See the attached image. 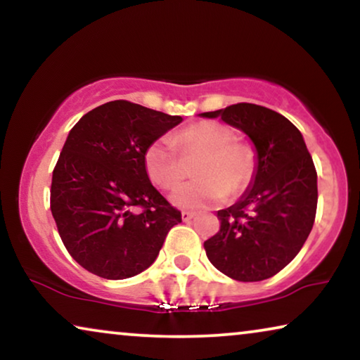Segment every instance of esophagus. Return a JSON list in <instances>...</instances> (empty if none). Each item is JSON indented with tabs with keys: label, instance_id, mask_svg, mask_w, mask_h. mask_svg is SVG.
<instances>
[{
	"label": "esophagus",
	"instance_id": "1",
	"mask_svg": "<svg viewBox=\"0 0 360 360\" xmlns=\"http://www.w3.org/2000/svg\"><path fill=\"white\" fill-rule=\"evenodd\" d=\"M191 218H195V211H181V219L190 221Z\"/></svg>",
	"mask_w": 360,
	"mask_h": 360
}]
</instances>
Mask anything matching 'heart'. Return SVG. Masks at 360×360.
Segmentation results:
<instances>
[{"label":"heart","instance_id":"b5f03b06","mask_svg":"<svg viewBox=\"0 0 360 360\" xmlns=\"http://www.w3.org/2000/svg\"><path fill=\"white\" fill-rule=\"evenodd\" d=\"M184 159H193L196 176L172 193V203L180 208H205L243 191L254 179L257 157L252 146L236 141L234 131L218 121H198L176 132L172 139ZM144 170L152 184L172 190L184 180L181 159L167 141H154L146 147Z\"/></svg>","mask_w":360,"mask_h":360}]
</instances>
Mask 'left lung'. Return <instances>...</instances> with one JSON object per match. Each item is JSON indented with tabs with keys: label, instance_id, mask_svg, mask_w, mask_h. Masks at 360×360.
Wrapping results in <instances>:
<instances>
[{
	"label": "left lung",
	"instance_id": "8db88e82",
	"mask_svg": "<svg viewBox=\"0 0 360 360\" xmlns=\"http://www.w3.org/2000/svg\"><path fill=\"white\" fill-rule=\"evenodd\" d=\"M203 116H221L257 149L252 188L218 211L219 231L205 240L206 255L219 272L239 282L274 277L303 248L316 216V169L302 132L280 112L252 103Z\"/></svg>",
	"mask_w": 360,
	"mask_h": 360
}]
</instances>
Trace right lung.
<instances>
[{
  "instance_id": "right-lung-1",
  "label": "right lung",
  "mask_w": 360,
  "mask_h": 360,
  "mask_svg": "<svg viewBox=\"0 0 360 360\" xmlns=\"http://www.w3.org/2000/svg\"><path fill=\"white\" fill-rule=\"evenodd\" d=\"M180 116L126 100L105 103L72 127L52 174L51 211L68 254L108 280L150 267L181 223L144 170L146 147Z\"/></svg>"
}]
</instances>
